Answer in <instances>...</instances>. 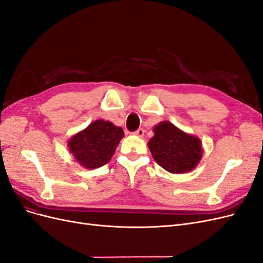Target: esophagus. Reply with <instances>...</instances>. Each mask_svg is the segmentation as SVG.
Instances as JSON below:
<instances>
[{
	"mask_svg": "<svg viewBox=\"0 0 263 263\" xmlns=\"http://www.w3.org/2000/svg\"><path fill=\"white\" fill-rule=\"evenodd\" d=\"M134 134L136 135V136H138V137L142 138V137L145 136V130H144V128H139V129H137L136 132H135Z\"/></svg>",
	"mask_w": 263,
	"mask_h": 263,
	"instance_id": "34e87169",
	"label": "esophagus"
}]
</instances>
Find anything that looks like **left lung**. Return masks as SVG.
Instances as JSON below:
<instances>
[{"label": "left lung", "instance_id": "1", "mask_svg": "<svg viewBox=\"0 0 263 263\" xmlns=\"http://www.w3.org/2000/svg\"><path fill=\"white\" fill-rule=\"evenodd\" d=\"M148 147L155 161L170 173H187L200 163L204 153L201 139L168 121L154 127Z\"/></svg>", "mask_w": 263, "mask_h": 263}]
</instances>
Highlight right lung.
<instances>
[{
  "label": "right lung",
  "instance_id": "1",
  "mask_svg": "<svg viewBox=\"0 0 263 263\" xmlns=\"http://www.w3.org/2000/svg\"><path fill=\"white\" fill-rule=\"evenodd\" d=\"M123 137L122 127L109 121L97 119L74 134L67 146L74 161L85 169H97L110 160Z\"/></svg>",
  "mask_w": 263,
  "mask_h": 263
}]
</instances>
